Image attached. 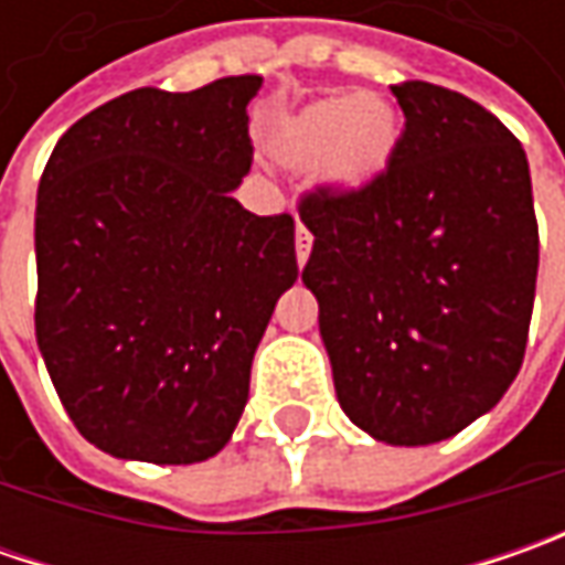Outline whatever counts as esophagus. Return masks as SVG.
Listing matches in <instances>:
<instances>
[{"label":"esophagus","mask_w":565,"mask_h":565,"mask_svg":"<svg viewBox=\"0 0 565 565\" xmlns=\"http://www.w3.org/2000/svg\"><path fill=\"white\" fill-rule=\"evenodd\" d=\"M311 245H315V235L308 232L305 223H298V226H295V257H298L301 267H305L308 257H311Z\"/></svg>","instance_id":"obj_1"}]
</instances>
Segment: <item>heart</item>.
<instances>
[{
    "label": "heart",
    "instance_id": "1",
    "mask_svg": "<svg viewBox=\"0 0 565 565\" xmlns=\"http://www.w3.org/2000/svg\"><path fill=\"white\" fill-rule=\"evenodd\" d=\"M399 116L377 94H337L305 106L276 135V153L289 166L323 163L339 191L374 185L393 163Z\"/></svg>",
    "mask_w": 565,
    "mask_h": 565
}]
</instances>
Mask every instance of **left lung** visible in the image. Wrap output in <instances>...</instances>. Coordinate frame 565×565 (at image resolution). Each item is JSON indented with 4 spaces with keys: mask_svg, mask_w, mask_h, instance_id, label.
Masks as SVG:
<instances>
[{
    "mask_svg": "<svg viewBox=\"0 0 565 565\" xmlns=\"http://www.w3.org/2000/svg\"><path fill=\"white\" fill-rule=\"evenodd\" d=\"M393 97L390 169L298 204L315 235L301 282L342 412L374 440L427 446L490 412L522 367L537 220L525 150L493 113L427 81Z\"/></svg>",
    "mask_w": 565,
    "mask_h": 565,
    "instance_id": "obj_1",
    "label": "left lung"
}]
</instances>
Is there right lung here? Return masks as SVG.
<instances>
[{"label": "right lung", "instance_id": "right-lung-1", "mask_svg": "<svg viewBox=\"0 0 565 565\" xmlns=\"http://www.w3.org/2000/svg\"><path fill=\"white\" fill-rule=\"evenodd\" d=\"M264 77L141 87L77 119L36 188L33 327L84 440L157 466L228 444L250 361L298 279L295 220L232 198Z\"/></svg>", "mask_w": 565, "mask_h": 565}]
</instances>
